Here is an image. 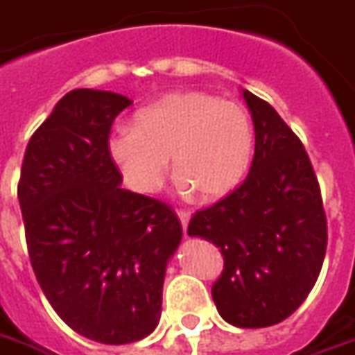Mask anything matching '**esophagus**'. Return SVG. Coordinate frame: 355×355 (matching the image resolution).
I'll use <instances>...</instances> for the list:
<instances>
[{
	"instance_id": "1",
	"label": "esophagus",
	"mask_w": 355,
	"mask_h": 355,
	"mask_svg": "<svg viewBox=\"0 0 355 355\" xmlns=\"http://www.w3.org/2000/svg\"><path fill=\"white\" fill-rule=\"evenodd\" d=\"M178 219H180V225H182V229H184V233H187L188 229V221H190V214L188 211H184V209H180V211H177Z\"/></svg>"
}]
</instances>
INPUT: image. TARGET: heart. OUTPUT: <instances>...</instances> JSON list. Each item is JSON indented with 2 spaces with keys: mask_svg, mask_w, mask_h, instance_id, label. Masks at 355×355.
Listing matches in <instances>:
<instances>
[{
  "mask_svg": "<svg viewBox=\"0 0 355 355\" xmlns=\"http://www.w3.org/2000/svg\"><path fill=\"white\" fill-rule=\"evenodd\" d=\"M108 155L137 194L157 192L171 157L182 192L216 202L247 177L254 128L237 103L204 91H177L137 110L134 128H118L108 139Z\"/></svg>",
  "mask_w": 355,
  "mask_h": 355,
  "instance_id": "b5f03b06",
  "label": "heart"
}]
</instances>
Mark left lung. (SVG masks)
<instances>
[{
  "instance_id": "left-lung-1",
  "label": "left lung",
  "mask_w": 355,
  "mask_h": 355,
  "mask_svg": "<svg viewBox=\"0 0 355 355\" xmlns=\"http://www.w3.org/2000/svg\"><path fill=\"white\" fill-rule=\"evenodd\" d=\"M254 124L247 180L190 219L188 235L221 248L211 288L219 315L239 329L288 319L307 299L327 252V218L309 155L266 101L243 89Z\"/></svg>"
}]
</instances>
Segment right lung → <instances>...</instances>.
<instances>
[{
	"label": "right lung",
	"mask_w": 355,
	"mask_h": 355,
	"mask_svg": "<svg viewBox=\"0 0 355 355\" xmlns=\"http://www.w3.org/2000/svg\"><path fill=\"white\" fill-rule=\"evenodd\" d=\"M124 95L76 89L26 146L19 204L36 279L69 329L101 344L149 336L182 227L167 204L120 188L108 155Z\"/></svg>",
	"instance_id": "1"
}]
</instances>
